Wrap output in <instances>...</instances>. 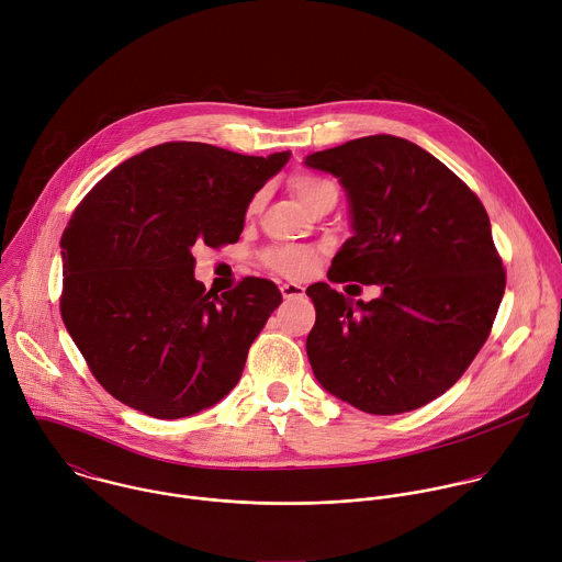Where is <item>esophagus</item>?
<instances>
[{"label":"esophagus","mask_w":562,"mask_h":562,"mask_svg":"<svg viewBox=\"0 0 562 562\" xmlns=\"http://www.w3.org/2000/svg\"><path fill=\"white\" fill-rule=\"evenodd\" d=\"M280 291H282V295H284L286 300H295V297H302V295H304V286L293 284V282L282 284V286H280Z\"/></svg>","instance_id":"esophagus-1"}]
</instances>
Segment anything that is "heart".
Here are the masks:
<instances>
[{"label": "heart", "instance_id": "obj_1", "mask_svg": "<svg viewBox=\"0 0 562 562\" xmlns=\"http://www.w3.org/2000/svg\"><path fill=\"white\" fill-rule=\"evenodd\" d=\"M291 187H293V193L297 195V200L306 209H311L323 198H329V195L338 198V189L331 180L311 176V173L295 176ZM258 204H260V198H256L251 202V211L258 209ZM262 262L267 269H271L278 276H284L289 280H304L317 267V251L311 247H271L262 254Z\"/></svg>", "mask_w": 562, "mask_h": 562}]
</instances>
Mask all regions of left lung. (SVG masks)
I'll return each mask as SVG.
<instances>
[{"label":"left lung","instance_id":"8db88e82","mask_svg":"<svg viewBox=\"0 0 562 562\" xmlns=\"http://www.w3.org/2000/svg\"><path fill=\"white\" fill-rule=\"evenodd\" d=\"M342 184L353 235L329 280L378 284L375 300L327 282L306 289L315 380L351 407L395 416L425 407L490 338L505 269L490 215L440 159L395 135H369L304 157Z\"/></svg>","mask_w":562,"mask_h":562}]
</instances>
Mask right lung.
I'll use <instances>...</instances> for the list:
<instances>
[{
	"mask_svg": "<svg viewBox=\"0 0 562 562\" xmlns=\"http://www.w3.org/2000/svg\"><path fill=\"white\" fill-rule=\"evenodd\" d=\"M291 153L239 155L202 142L142 150L79 202L61 235V317L120 403L176 420L217 405L280 306L271 280L217 295L193 249L237 243L254 195Z\"/></svg>",
	"mask_w": 562,
	"mask_h": 562,
	"instance_id": "add662e5",
	"label": "right lung"
}]
</instances>
